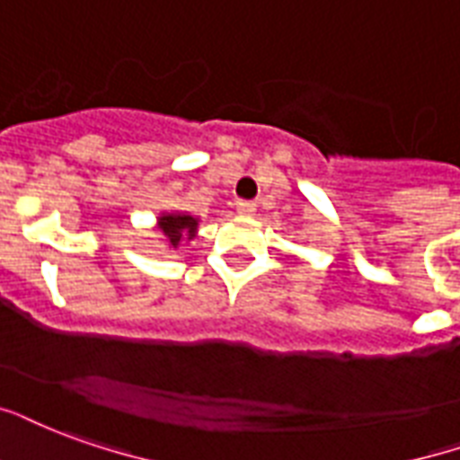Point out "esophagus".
Instances as JSON below:
<instances>
[{"label": "esophagus", "mask_w": 460, "mask_h": 460, "mask_svg": "<svg viewBox=\"0 0 460 460\" xmlns=\"http://www.w3.org/2000/svg\"><path fill=\"white\" fill-rule=\"evenodd\" d=\"M254 210H257L254 201H237V213L240 216H254Z\"/></svg>", "instance_id": "esophagus-1"}]
</instances>
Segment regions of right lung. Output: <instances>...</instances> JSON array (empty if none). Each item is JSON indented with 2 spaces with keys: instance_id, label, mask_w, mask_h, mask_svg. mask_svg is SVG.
Listing matches in <instances>:
<instances>
[{
  "instance_id": "add662e5",
  "label": "right lung",
  "mask_w": 460,
  "mask_h": 460,
  "mask_svg": "<svg viewBox=\"0 0 460 460\" xmlns=\"http://www.w3.org/2000/svg\"><path fill=\"white\" fill-rule=\"evenodd\" d=\"M196 227H199V220L193 216H184V213H164L160 217V230L167 237L172 250H177L184 240H193Z\"/></svg>"
}]
</instances>
